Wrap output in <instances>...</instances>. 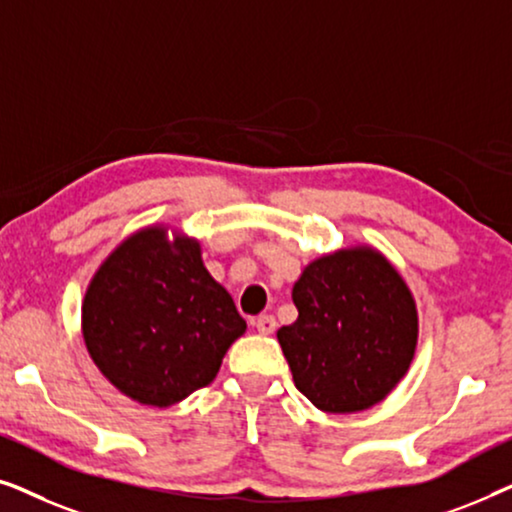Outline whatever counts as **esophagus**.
Returning a JSON list of instances; mask_svg holds the SVG:
<instances>
[{"mask_svg": "<svg viewBox=\"0 0 512 512\" xmlns=\"http://www.w3.org/2000/svg\"><path fill=\"white\" fill-rule=\"evenodd\" d=\"M254 326L261 335H270V333H275L277 321H275V317H272V314H263V317L254 319Z\"/></svg>", "mask_w": 512, "mask_h": 512, "instance_id": "obj_1", "label": "esophagus"}]
</instances>
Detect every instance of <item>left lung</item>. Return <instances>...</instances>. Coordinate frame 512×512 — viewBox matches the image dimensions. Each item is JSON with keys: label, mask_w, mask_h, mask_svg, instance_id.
<instances>
[{"label": "left lung", "mask_w": 512, "mask_h": 512, "mask_svg": "<svg viewBox=\"0 0 512 512\" xmlns=\"http://www.w3.org/2000/svg\"><path fill=\"white\" fill-rule=\"evenodd\" d=\"M298 319L277 331L293 382L335 415L384 401L415 359V298L373 247H347L305 265L293 284Z\"/></svg>", "instance_id": "1"}]
</instances>
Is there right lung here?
<instances>
[{
  "label": "right lung",
  "mask_w": 512,
  "mask_h": 512,
  "mask_svg": "<svg viewBox=\"0 0 512 512\" xmlns=\"http://www.w3.org/2000/svg\"><path fill=\"white\" fill-rule=\"evenodd\" d=\"M86 349L132 401L170 408L219 373L247 331L230 293L209 275L200 242L167 226L137 230L90 279L81 305Z\"/></svg>",
  "instance_id": "add662e5"
}]
</instances>
